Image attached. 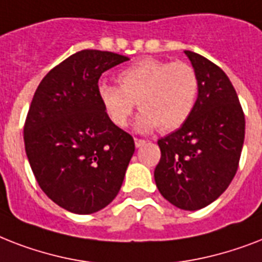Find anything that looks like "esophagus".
<instances>
[{"label": "esophagus", "instance_id": "34e87169", "mask_svg": "<svg viewBox=\"0 0 262 262\" xmlns=\"http://www.w3.org/2000/svg\"><path fill=\"white\" fill-rule=\"evenodd\" d=\"M145 140H141V139H135V144H136V147L140 148V147H143V145H145Z\"/></svg>", "mask_w": 262, "mask_h": 262}]
</instances>
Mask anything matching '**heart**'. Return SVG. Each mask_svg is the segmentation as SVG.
Returning a JSON list of instances; mask_svg holds the SVG:
<instances>
[{"label": "heart", "mask_w": 262, "mask_h": 262, "mask_svg": "<svg viewBox=\"0 0 262 262\" xmlns=\"http://www.w3.org/2000/svg\"><path fill=\"white\" fill-rule=\"evenodd\" d=\"M118 85L100 83L99 100L108 118L126 126L139 106V132H171L186 122L194 110L200 81L194 68L186 62L144 58L119 72Z\"/></svg>", "instance_id": "heart-1"}]
</instances>
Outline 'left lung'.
Instances as JSON below:
<instances>
[{
  "mask_svg": "<svg viewBox=\"0 0 262 262\" xmlns=\"http://www.w3.org/2000/svg\"><path fill=\"white\" fill-rule=\"evenodd\" d=\"M200 81L194 110L186 122L158 141L155 168L160 194L179 209L197 211L213 203L231 183L245 140V115L227 75L193 51Z\"/></svg>",
  "mask_w": 262,
  "mask_h": 262,
  "instance_id": "obj_1",
  "label": "left lung"
}]
</instances>
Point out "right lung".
Listing matches in <instances>:
<instances>
[{"label": "right lung", "mask_w": 262, "mask_h": 262, "mask_svg": "<svg viewBox=\"0 0 262 262\" xmlns=\"http://www.w3.org/2000/svg\"><path fill=\"white\" fill-rule=\"evenodd\" d=\"M81 50L40 81L24 125L26 154L39 186L77 215L107 207L118 194L135 141L108 118L98 96L103 72L127 61Z\"/></svg>", "instance_id": "add662e5"}]
</instances>
